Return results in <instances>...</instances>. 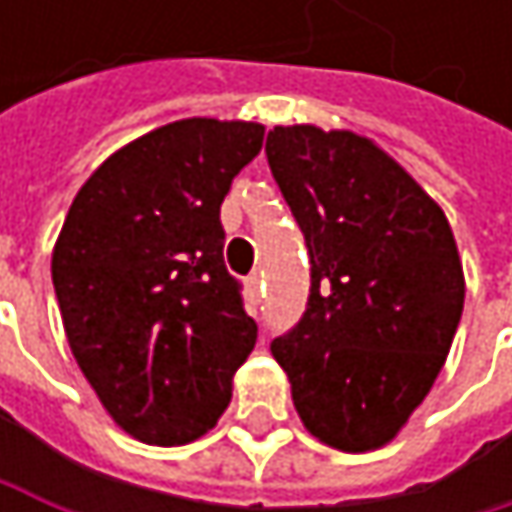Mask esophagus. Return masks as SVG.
<instances>
[{
    "label": "esophagus",
    "mask_w": 512,
    "mask_h": 512,
    "mask_svg": "<svg viewBox=\"0 0 512 512\" xmlns=\"http://www.w3.org/2000/svg\"><path fill=\"white\" fill-rule=\"evenodd\" d=\"M246 293H249V302H252V305H260V293H263L260 275H252V278L246 281Z\"/></svg>",
    "instance_id": "34e87169"
}]
</instances>
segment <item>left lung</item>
I'll return each mask as SVG.
<instances>
[{
    "label": "left lung",
    "mask_w": 512,
    "mask_h": 512,
    "mask_svg": "<svg viewBox=\"0 0 512 512\" xmlns=\"http://www.w3.org/2000/svg\"><path fill=\"white\" fill-rule=\"evenodd\" d=\"M266 159L311 255L308 311L269 350L317 442L385 448L430 394L460 326L465 275L451 222L353 130L278 124Z\"/></svg>",
    "instance_id": "8db88e82"
}]
</instances>
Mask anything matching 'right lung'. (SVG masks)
Returning a JSON list of instances; mask_svg holds the SVG:
<instances>
[{
	"mask_svg": "<svg viewBox=\"0 0 512 512\" xmlns=\"http://www.w3.org/2000/svg\"><path fill=\"white\" fill-rule=\"evenodd\" d=\"M260 145L257 121L156 127L94 168L52 246L70 353L109 418L145 445L213 430L255 350L219 207Z\"/></svg>",
	"mask_w": 512,
	"mask_h": 512,
	"instance_id": "obj_1",
	"label": "right lung"
}]
</instances>
